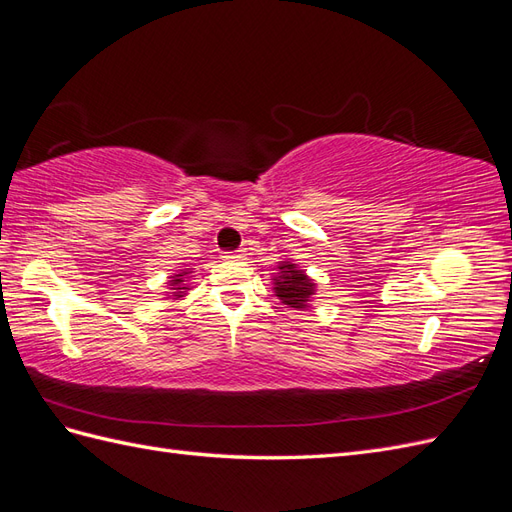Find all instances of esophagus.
Returning a JSON list of instances; mask_svg holds the SVG:
<instances>
[{"label":"esophagus","mask_w":512,"mask_h":512,"mask_svg":"<svg viewBox=\"0 0 512 512\" xmlns=\"http://www.w3.org/2000/svg\"><path fill=\"white\" fill-rule=\"evenodd\" d=\"M222 257L227 261H240L246 259V251H233V253H222Z\"/></svg>","instance_id":"esophagus-1"}]
</instances>
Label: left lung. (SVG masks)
I'll return each mask as SVG.
<instances>
[{"mask_svg": "<svg viewBox=\"0 0 512 512\" xmlns=\"http://www.w3.org/2000/svg\"><path fill=\"white\" fill-rule=\"evenodd\" d=\"M272 281H275V294L279 301L288 307H296V310L307 307L312 294H316V283L292 261H281L279 272Z\"/></svg>", "mask_w": 512, "mask_h": 512, "instance_id": "1", "label": "left lung"}]
</instances>
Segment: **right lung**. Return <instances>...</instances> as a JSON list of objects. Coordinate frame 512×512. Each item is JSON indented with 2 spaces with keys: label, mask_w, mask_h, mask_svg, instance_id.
<instances>
[{
  "label": "right lung",
  "mask_w": 512,
  "mask_h": 512,
  "mask_svg": "<svg viewBox=\"0 0 512 512\" xmlns=\"http://www.w3.org/2000/svg\"><path fill=\"white\" fill-rule=\"evenodd\" d=\"M189 275H192V270L185 268L183 272H178V275H174V277H172V281H170L172 288H170V290H174V292H172L170 296H174V299H181V296L189 290V288H187V283H185Z\"/></svg>",
  "instance_id": "add662e5"
}]
</instances>
